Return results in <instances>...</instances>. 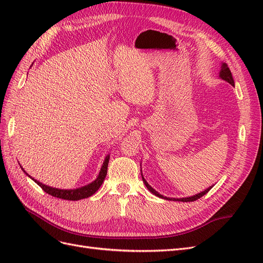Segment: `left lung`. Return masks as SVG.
Here are the masks:
<instances>
[{"label": "left lung", "instance_id": "1", "mask_svg": "<svg viewBox=\"0 0 263 263\" xmlns=\"http://www.w3.org/2000/svg\"><path fill=\"white\" fill-rule=\"evenodd\" d=\"M220 68H221V69H220V71H219V78H220V79H222V80L227 81L229 84L235 85V82H234V79H233L232 72H230V70H229V68L227 67L226 63H222ZM141 176H142V174H141ZM142 181H144L145 185L147 186V189L150 191V192L153 193V194H155L156 196H158V197H161V198H164V200H168V201H179V202H193V201H196V200H198V198L202 197L203 195H205L206 193H208L209 191L213 187V186H210L209 189H206L205 191H203V192L198 193V194H195V195H193V196H190V197H183V198H170V197H166V196H163V195H161V194H159L156 190H154L153 187H151V186L148 184L147 181L145 180V178H144V177H142Z\"/></svg>", "mask_w": 263, "mask_h": 263}]
</instances>
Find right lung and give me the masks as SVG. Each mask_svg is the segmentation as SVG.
<instances>
[{"mask_svg": "<svg viewBox=\"0 0 263 263\" xmlns=\"http://www.w3.org/2000/svg\"><path fill=\"white\" fill-rule=\"evenodd\" d=\"M108 160H109V155L106 156L104 162H103L101 171L99 173V177L95 179L92 183H90V184H87L85 186L74 189V190H60V189H55V187H51V186H48V185H46V184H43V183H41L39 181L31 178L29 174H27V172L22 168V166H21V168H22V170L24 172L27 174V176L31 180H34L37 183V184L45 191L46 193H48V194H50V195H52L54 197L62 198V200L78 201V200H82V198H86V197L93 195L100 189V186L102 185L103 181L105 180V177H106V174H107Z\"/></svg>", "mask_w": 263, "mask_h": 263, "instance_id": "add662e5", "label": "right lung"}]
</instances>
